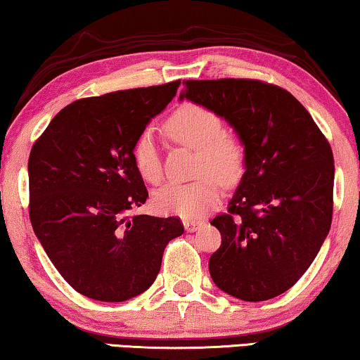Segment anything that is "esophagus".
<instances>
[{
    "mask_svg": "<svg viewBox=\"0 0 360 360\" xmlns=\"http://www.w3.org/2000/svg\"><path fill=\"white\" fill-rule=\"evenodd\" d=\"M201 224H203V223H201V221H193V219H185V221H184L185 229L188 231V233H193V231L198 229Z\"/></svg>",
    "mask_w": 360,
    "mask_h": 360,
    "instance_id": "34e87169",
    "label": "esophagus"
}]
</instances>
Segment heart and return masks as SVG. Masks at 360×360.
<instances>
[{"instance_id": "1", "label": "heart", "mask_w": 360, "mask_h": 360, "mask_svg": "<svg viewBox=\"0 0 360 360\" xmlns=\"http://www.w3.org/2000/svg\"><path fill=\"white\" fill-rule=\"evenodd\" d=\"M165 131L179 144L198 150L196 180L172 181L157 191L155 208L165 214L196 219L208 213L223 196L221 184L238 185L248 167L244 142L233 132L224 131L218 112L196 103H184L165 121ZM132 160L141 176L150 184L162 180L160 152L150 131L137 136L132 146Z\"/></svg>"}]
</instances>
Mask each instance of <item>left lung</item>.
<instances>
[{
	"label": "left lung",
	"mask_w": 360,
	"mask_h": 360,
	"mask_svg": "<svg viewBox=\"0 0 360 360\" xmlns=\"http://www.w3.org/2000/svg\"><path fill=\"white\" fill-rule=\"evenodd\" d=\"M180 98L223 116L248 152L228 213L211 221L216 287L244 302L278 297L316 257L333 221L331 146L292 93L252 78L184 80Z\"/></svg>",
	"instance_id": "1"
}]
</instances>
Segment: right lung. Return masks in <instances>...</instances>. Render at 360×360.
Here are the masks:
<instances>
[{
	"instance_id": "right-lung-1",
	"label": "right lung",
	"mask_w": 360,
	"mask_h": 360,
	"mask_svg": "<svg viewBox=\"0 0 360 360\" xmlns=\"http://www.w3.org/2000/svg\"><path fill=\"white\" fill-rule=\"evenodd\" d=\"M180 80L67 105L29 155V218L49 259L78 293L124 302L154 283L184 234L176 216H129L147 188L132 146L176 95Z\"/></svg>"
}]
</instances>
